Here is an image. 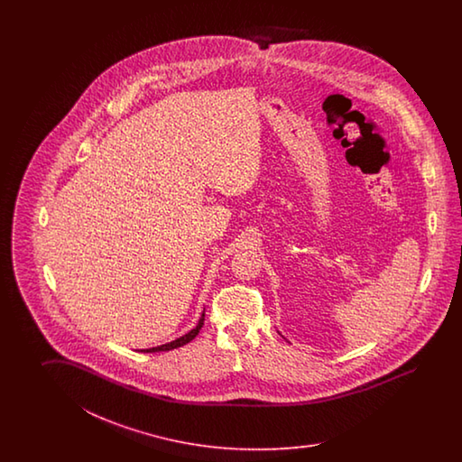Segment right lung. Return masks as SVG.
<instances>
[{
  "mask_svg": "<svg viewBox=\"0 0 462 462\" xmlns=\"http://www.w3.org/2000/svg\"><path fill=\"white\" fill-rule=\"evenodd\" d=\"M203 322H205V312L201 315V319H199L197 327H195L193 330H189L187 335L180 337V338L170 342V344L160 345V346H153V348H147V350H140V352H143V354H155V352H168V350H173V348H178V346H183V345L191 342V340L199 334V330H201V327H203Z\"/></svg>",
  "mask_w": 462,
  "mask_h": 462,
  "instance_id": "obj_1",
  "label": "right lung"
}]
</instances>
